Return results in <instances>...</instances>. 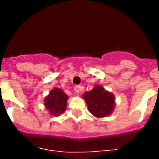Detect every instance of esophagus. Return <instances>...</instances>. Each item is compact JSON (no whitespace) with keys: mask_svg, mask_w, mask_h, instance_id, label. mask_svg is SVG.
I'll return each instance as SVG.
<instances>
[{"mask_svg":"<svg viewBox=\"0 0 159 159\" xmlns=\"http://www.w3.org/2000/svg\"><path fill=\"white\" fill-rule=\"evenodd\" d=\"M80 90H81V87H80V86H75V87H74V91H75V93H79Z\"/></svg>","mask_w":159,"mask_h":159,"instance_id":"obj_1","label":"esophagus"}]
</instances>
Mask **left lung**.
Wrapping results in <instances>:
<instances>
[{
    "label": "left lung",
    "instance_id": "1",
    "mask_svg": "<svg viewBox=\"0 0 159 159\" xmlns=\"http://www.w3.org/2000/svg\"><path fill=\"white\" fill-rule=\"evenodd\" d=\"M90 112L97 117L110 115L113 110L114 97L100 85L94 87L90 92L83 94Z\"/></svg>",
    "mask_w": 159,
    "mask_h": 159
}]
</instances>
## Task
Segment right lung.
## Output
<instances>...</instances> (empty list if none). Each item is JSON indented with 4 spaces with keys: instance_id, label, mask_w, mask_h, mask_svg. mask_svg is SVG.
Wrapping results in <instances>:
<instances>
[{
    "instance_id": "obj_1",
    "label": "right lung",
    "mask_w": 159,
    "mask_h": 159,
    "mask_svg": "<svg viewBox=\"0 0 159 159\" xmlns=\"http://www.w3.org/2000/svg\"><path fill=\"white\" fill-rule=\"evenodd\" d=\"M68 96L59 89H52L45 99L44 104L50 113L53 116H59L65 111Z\"/></svg>"
}]
</instances>
